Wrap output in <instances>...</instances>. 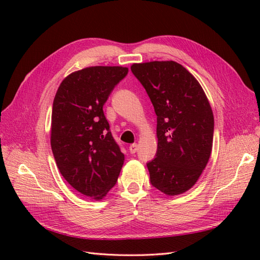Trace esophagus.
I'll list each match as a JSON object with an SVG mask.
<instances>
[{"instance_id": "34e87169", "label": "esophagus", "mask_w": 260, "mask_h": 260, "mask_svg": "<svg viewBox=\"0 0 260 260\" xmlns=\"http://www.w3.org/2000/svg\"><path fill=\"white\" fill-rule=\"evenodd\" d=\"M137 150H139V146H137V144H132L129 146V152L131 154H135L137 152Z\"/></svg>"}]
</instances>
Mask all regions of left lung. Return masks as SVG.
I'll use <instances>...</instances> for the list:
<instances>
[{
	"label": "left lung",
	"instance_id": "1",
	"mask_svg": "<svg viewBox=\"0 0 260 260\" xmlns=\"http://www.w3.org/2000/svg\"><path fill=\"white\" fill-rule=\"evenodd\" d=\"M157 116L156 157L147 163L151 183L167 196L190 190L211 155L214 119L199 81L175 61L133 63Z\"/></svg>",
	"mask_w": 260,
	"mask_h": 260
}]
</instances>
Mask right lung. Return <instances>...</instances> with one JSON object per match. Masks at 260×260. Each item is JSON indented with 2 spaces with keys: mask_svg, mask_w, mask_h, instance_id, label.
Returning <instances> with one entry per match:
<instances>
[{
  "mask_svg": "<svg viewBox=\"0 0 260 260\" xmlns=\"http://www.w3.org/2000/svg\"><path fill=\"white\" fill-rule=\"evenodd\" d=\"M127 73L120 66L75 71L53 99L50 142L57 167L75 190L93 200H102L116 184L124 164L103 106Z\"/></svg>",
  "mask_w": 260,
  "mask_h": 260,
  "instance_id": "obj_1",
  "label": "right lung"
}]
</instances>
